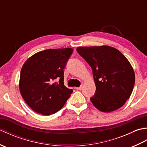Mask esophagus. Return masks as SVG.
<instances>
[{
    "instance_id": "34e87169",
    "label": "esophagus",
    "mask_w": 147,
    "mask_h": 147,
    "mask_svg": "<svg viewBox=\"0 0 147 147\" xmlns=\"http://www.w3.org/2000/svg\"><path fill=\"white\" fill-rule=\"evenodd\" d=\"M82 86H80V87H75V89L77 90H82Z\"/></svg>"
}]
</instances>
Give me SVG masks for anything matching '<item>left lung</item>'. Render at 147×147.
I'll return each mask as SVG.
<instances>
[{"instance_id":"1","label":"left lung","mask_w":147,"mask_h":147,"mask_svg":"<svg viewBox=\"0 0 147 147\" xmlns=\"http://www.w3.org/2000/svg\"><path fill=\"white\" fill-rule=\"evenodd\" d=\"M77 52L92 67L96 86L93 105L103 112L121 108L129 98L135 82L132 65L122 53L107 45L79 47Z\"/></svg>"}]
</instances>
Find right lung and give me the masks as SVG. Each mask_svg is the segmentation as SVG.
<instances>
[{
	"label": "right lung",
	"instance_id": "1",
	"mask_svg": "<svg viewBox=\"0 0 147 147\" xmlns=\"http://www.w3.org/2000/svg\"><path fill=\"white\" fill-rule=\"evenodd\" d=\"M73 49H47L31 56L21 68L20 83L22 97L35 112L44 115L62 108L73 90L64 84V68ZM58 79L59 82H56Z\"/></svg>",
	"mask_w": 147,
	"mask_h": 147
}]
</instances>
